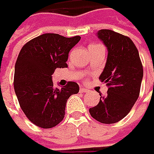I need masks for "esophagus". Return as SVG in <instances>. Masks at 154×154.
I'll return each mask as SVG.
<instances>
[{"label":"esophagus","instance_id":"1","mask_svg":"<svg viewBox=\"0 0 154 154\" xmlns=\"http://www.w3.org/2000/svg\"><path fill=\"white\" fill-rule=\"evenodd\" d=\"M81 93H85V92H88L89 90L87 88H80V91H79Z\"/></svg>","mask_w":154,"mask_h":154}]
</instances>
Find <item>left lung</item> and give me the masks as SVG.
Instances as JSON below:
<instances>
[{
	"label": "left lung",
	"instance_id": "8db88e82",
	"mask_svg": "<svg viewBox=\"0 0 154 154\" xmlns=\"http://www.w3.org/2000/svg\"><path fill=\"white\" fill-rule=\"evenodd\" d=\"M108 50L99 79L106 83L107 93L100 94L99 103L90 108L91 116L103 124L119 122L130 112L140 96L143 66L138 49L128 36L110 29L97 32Z\"/></svg>",
	"mask_w": 154,
	"mask_h": 154
}]
</instances>
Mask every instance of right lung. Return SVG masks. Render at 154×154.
Listing matches in <instances>:
<instances>
[{"mask_svg": "<svg viewBox=\"0 0 154 154\" xmlns=\"http://www.w3.org/2000/svg\"><path fill=\"white\" fill-rule=\"evenodd\" d=\"M80 39L79 35L68 38L47 33L28 42L20 51L14 66V91L34 125L44 129L58 125L64 118L68 98L78 93L75 82L54 87L52 75L56 69L68 67L69 52Z\"/></svg>", "mask_w": 154, "mask_h": 154, "instance_id": "right-lung-1", "label": "right lung"}]
</instances>
